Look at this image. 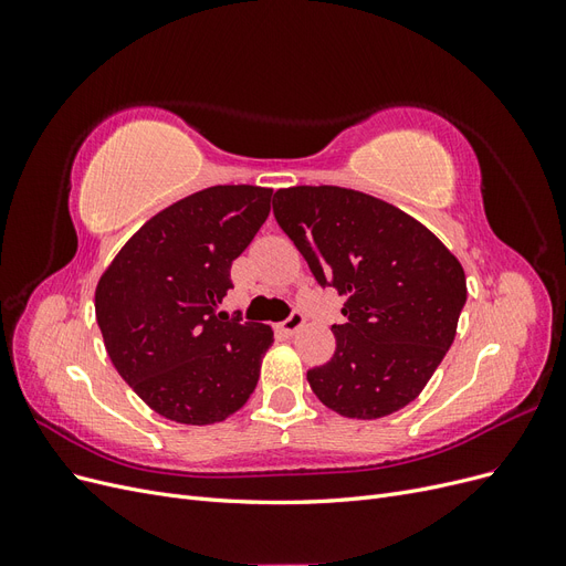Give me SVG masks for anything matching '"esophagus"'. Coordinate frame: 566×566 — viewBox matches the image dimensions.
I'll use <instances>...</instances> for the list:
<instances>
[{"label":"esophagus","instance_id":"1","mask_svg":"<svg viewBox=\"0 0 566 566\" xmlns=\"http://www.w3.org/2000/svg\"><path fill=\"white\" fill-rule=\"evenodd\" d=\"M304 325V314L300 310H295L293 314H290L283 323H281V333L285 335H295L300 328Z\"/></svg>","mask_w":566,"mask_h":566}]
</instances>
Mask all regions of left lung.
Returning <instances> with one entry per match:
<instances>
[{"label":"left lung","instance_id":"8db88e82","mask_svg":"<svg viewBox=\"0 0 566 566\" xmlns=\"http://www.w3.org/2000/svg\"><path fill=\"white\" fill-rule=\"evenodd\" d=\"M273 217L318 285L347 297L333 358L306 373L321 403L358 420L408 406L453 345L460 262L420 221L352 188H281Z\"/></svg>","mask_w":566,"mask_h":566}]
</instances>
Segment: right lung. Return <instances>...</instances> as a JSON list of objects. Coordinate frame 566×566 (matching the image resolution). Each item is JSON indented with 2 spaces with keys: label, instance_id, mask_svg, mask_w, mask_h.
<instances>
[{
  "label": "right lung",
  "instance_id": "obj_1",
  "mask_svg": "<svg viewBox=\"0 0 566 566\" xmlns=\"http://www.w3.org/2000/svg\"><path fill=\"white\" fill-rule=\"evenodd\" d=\"M271 188L212 186L136 231L96 285V321L115 370L156 413L212 424L260 380L273 333L217 314L231 264L271 210Z\"/></svg>",
  "mask_w": 566,
  "mask_h": 566
}]
</instances>
